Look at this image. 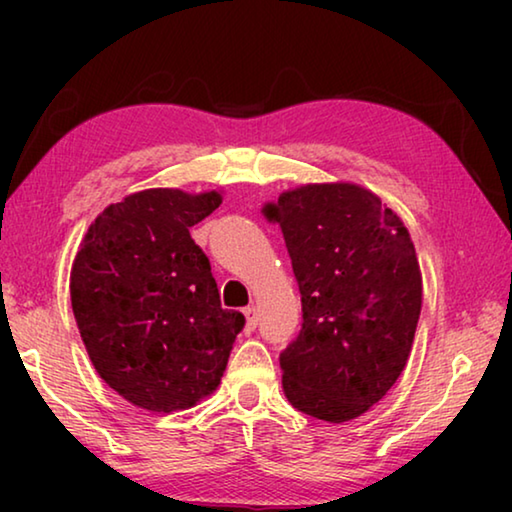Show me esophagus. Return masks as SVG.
<instances>
[{"label": "esophagus", "instance_id": "obj_1", "mask_svg": "<svg viewBox=\"0 0 512 512\" xmlns=\"http://www.w3.org/2000/svg\"><path fill=\"white\" fill-rule=\"evenodd\" d=\"M244 311H246V314H250V311H255V309L250 307V305H246V307H244Z\"/></svg>", "mask_w": 512, "mask_h": 512}]
</instances>
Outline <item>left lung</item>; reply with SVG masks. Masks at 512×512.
Masks as SVG:
<instances>
[{
  "instance_id": "left-lung-1",
  "label": "left lung",
  "mask_w": 512,
  "mask_h": 512,
  "mask_svg": "<svg viewBox=\"0 0 512 512\" xmlns=\"http://www.w3.org/2000/svg\"><path fill=\"white\" fill-rule=\"evenodd\" d=\"M216 192L146 189L103 210L76 253L72 311L101 379L149 411H180L216 391L246 318L223 307L210 259L189 230ZM228 305V302H225Z\"/></svg>"
}]
</instances>
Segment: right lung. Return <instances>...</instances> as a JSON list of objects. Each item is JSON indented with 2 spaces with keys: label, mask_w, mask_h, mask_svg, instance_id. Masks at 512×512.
Masks as SVG:
<instances>
[{
  "label": "right lung",
  "mask_w": 512,
  "mask_h": 512,
  "mask_svg": "<svg viewBox=\"0 0 512 512\" xmlns=\"http://www.w3.org/2000/svg\"><path fill=\"white\" fill-rule=\"evenodd\" d=\"M296 275L302 327L280 354L289 402L345 422L377 404L402 375L422 307L409 232L366 189L307 185L277 214Z\"/></svg>",
  "instance_id": "1"
}]
</instances>
